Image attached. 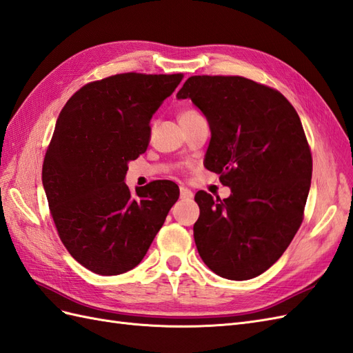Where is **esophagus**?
I'll list each match as a JSON object with an SVG mask.
<instances>
[{
  "label": "esophagus",
  "instance_id": "34e87169",
  "mask_svg": "<svg viewBox=\"0 0 353 353\" xmlns=\"http://www.w3.org/2000/svg\"><path fill=\"white\" fill-rule=\"evenodd\" d=\"M180 198H182V200H191V198H194V192L191 189L182 186L180 188Z\"/></svg>",
  "mask_w": 353,
  "mask_h": 353
}]
</instances>
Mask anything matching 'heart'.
<instances>
[{
  "instance_id": "1",
  "label": "heart",
  "mask_w": 353,
  "mask_h": 353,
  "mask_svg": "<svg viewBox=\"0 0 353 353\" xmlns=\"http://www.w3.org/2000/svg\"><path fill=\"white\" fill-rule=\"evenodd\" d=\"M194 114H196V112H194V110H185V112L180 113L179 119H182V117H189V116H194Z\"/></svg>"
}]
</instances>
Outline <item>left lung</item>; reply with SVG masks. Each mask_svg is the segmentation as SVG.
<instances>
[{"label": "left lung", "mask_w": 353, "mask_h": 353, "mask_svg": "<svg viewBox=\"0 0 353 353\" xmlns=\"http://www.w3.org/2000/svg\"><path fill=\"white\" fill-rule=\"evenodd\" d=\"M176 97L205 116L204 167L231 189L223 200L196 192L198 254L221 277L254 279L283 255L303 222L313 164L300 116L279 90L239 76H192Z\"/></svg>", "instance_id": "obj_1"}]
</instances>
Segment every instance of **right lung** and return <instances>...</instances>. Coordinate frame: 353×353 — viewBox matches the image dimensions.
I'll return each mask as SVG.
<instances>
[{"mask_svg":"<svg viewBox=\"0 0 353 353\" xmlns=\"http://www.w3.org/2000/svg\"><path fill=\"white\" fill-rule=\"evenodd\" d=\"M183 74L125 73L80 88L62 108L43 162V188L61 241L101 276L140 264L179 198V186L123 182L150 141V119Z\"/></svg>","mask_w":353,"mask_h":353,"instance_id":"obj_1","label":"right lung"}]
</instances>
